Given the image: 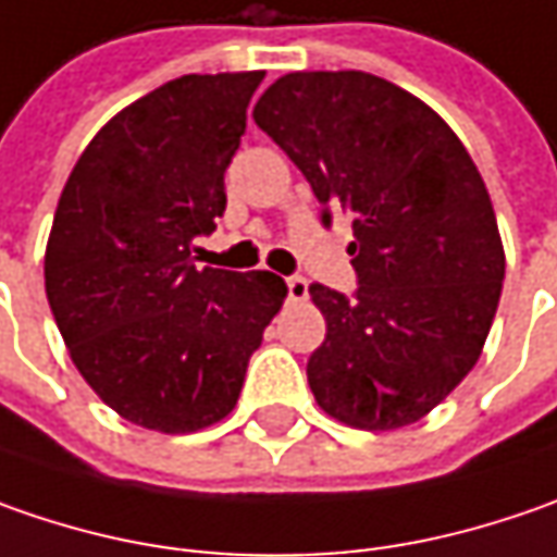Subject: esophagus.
I'll use <instances>...</instances> for the list:
<instances>
[{
  "label": "esophagus",
  "mask_w": 557,
  "mask_h": 557,
  "mask_svg": "<svg viewBox=\"0 0 557 557\" xmlns=\"http://www.w3.org/2000/svg\"><path fill=\"white\" fill-rule=\"evenodd\" d=\"M286 289L293 302H305L308 299V280L305 277H286Z\"/></svg>",
  "instance_id": "1"
}]
</instances>
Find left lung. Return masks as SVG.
Returning <instances> with one entry per match:
<instances>
[{
    "mask_svg": "<svg viewBox=\"0 0 557 557\" xmlns=\"http://www.w3.org/2000/svg\"><path fill=\"white\" fill-rule=\"evenodd\" d=\"M252 117L321 206L355 218V296L308 289L326 321L308 358L314 399L355 430L421 421L471 374L505 280L473 158L426 102L364 71L283 74Z\"/></svg>",
    "mask_w": 557,
    "mask_h": 557,
    "instance_id": "obj_1",
    "label": "left lung"
}]
</instances>
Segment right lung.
<instances>
[{
  "instance_id": "obj_1",
  "label": "right lung",
  "mask_w": 557,
  "mask_h": 557,
  "mask_svg": "<svg viewBox=\"0 0 557 557\" xmlns=\"http://www.w3.org/2000/svg\"><path fill=\"white\" fill-rule=\"evenodd\" d=\"M264 71L186 74L121 109L61 189L46 299L92 393L124 421L196 433L239 399L286 299L271 271L196 264L227 208L224 171Z\"/></svg>"
}]
</instances>
